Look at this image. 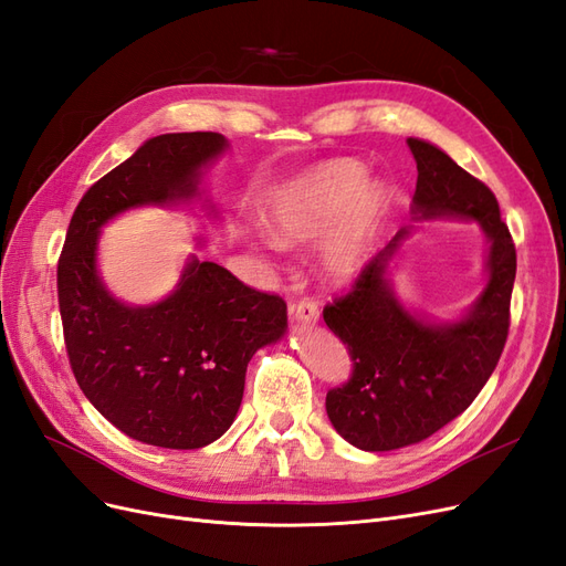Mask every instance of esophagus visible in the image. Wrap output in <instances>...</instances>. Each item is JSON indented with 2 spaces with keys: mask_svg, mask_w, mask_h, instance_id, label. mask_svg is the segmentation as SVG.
<instances>
[{
  "mask_svg": "<svg viewBox=\"0 0 566 566\" xmlns=\"http://www.w3.org/2000/svg\"><path fill=\"white\" fill-rule=\"evenodd\" d=\"M287 316H290V321H295V323L314 325L318 321V304H314V302L290 304L287 306Z\"/></svg>",
  "mask_w": 566,
  "mask_h": 566,
  "instance_id": "obj_1",
  "label": "esophagus"
}]
</instances>
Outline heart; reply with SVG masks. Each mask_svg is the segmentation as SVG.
I'll return each mask as SVG.
<instances>
[{
    "mask_svg": "<svg viewBox=\"0 0 566 566\" xmlns=\"http://www.w3.org/2000/svg\"><path fill=\"white\" fill-rule=\"evenodd\" d=\"M389 208L391 191L385 181H368L361 163L333 160L306 169L271 196L266 221L273 235H262V241L279 250L323 238L318 276L345 283L370 262Z\"/></svg>",
    "mask_w": 566,
    "mask_h": 566,
    "instance_id": "1",
    "label": "heart"
}]
</instances>
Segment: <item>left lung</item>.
I'll list each match as a JSON object with an SVG mask.
<instances>
[{"instance_id": "1", "label": "left lung", "mask_w": 566, "mask_h": 566, "mask_svg": "<svg viewBox=\"0 0 566 566\" xmlns=\"http://www.w3.org/2000/svg\"><path fill=\"white\" fill-rule=\"evenodd\" d=\"M408 146L418 163L413 224L373 256L347 297L323 310L354 361L349 382L325 397V413L342 439L370 453L432 437L476 399L505 347L517 273L515 245L489 188L439 146L416 136ZM424 220H474L488 238L485 287L455 319H430L392 287L402 241Z\"/></svg>"}]
</instances>
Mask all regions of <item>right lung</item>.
<instances>
[{
  "label": "right lung",
  "mask_w": 566,
  "mask_h": 566,
  "mask_svg": "<svg viewBox=\"0 0 566 566\" xmlns=\"http://www.w3.org/2000/svg\"><path fill=\"white\" fill-rule=\"evenodd\" d=\"M229 148L227 136L214 132L144 142L84 193L59 260V306L75 380L101 416L150 447L188 451L217 441L241 408L250 358L287 331L281 297L243 285L196 252L186 256L177 285L148 304L117 300L98 269L104 227L129 210L198 205L219 221L205 177Z\"/></svg>",
  "instance_id": "obj_1"
}]
</instances>
